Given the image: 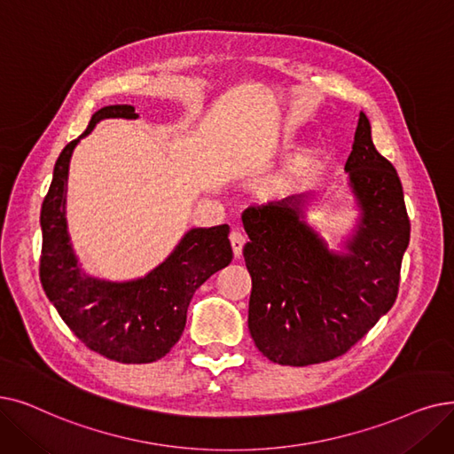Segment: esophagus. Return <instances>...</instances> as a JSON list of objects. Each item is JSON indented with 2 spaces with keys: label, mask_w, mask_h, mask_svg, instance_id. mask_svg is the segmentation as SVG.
Segmentation results:
<instances>
[{
  "label": "esophagus",
  "mask_w": 454,
  "mask_h": 454,
  "mask_svg": "<svg viewBox=\"0 0 454 454\" xmlns=\"http://www.w3.org/2000/svg\"><path fill=\"white\" fill-rule=\"evenodd\" d=\"M230 243H231L235 258H239V255L243 254V247H245V243H247V235H245L243 231H239V230H233V231L230 233Z\"/></svg>",
  "instance_id": "1"
}]
</instances>
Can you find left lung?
Masks as SVG:
<instances>
[{"label": "left lung", "mask_w": 454, "mask_h": 454, "mask_svg": "<svg viewBox=\"0 0 454 454\" xmlns=\"http://www.w3.org/2000/svg\"><path fill=\"white\" fill-rule=\"evenodd\" d=\"M345 170L364 209L347 255L328 252L301 221V199L243 213L248 330L274 364L302 367L343 356L397 299L410 219L397 170L374 148L364 113Z\"/></svg>", "instance_id": "left-lung-1"}]
</instances>
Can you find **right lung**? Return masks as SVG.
Listing matches in <instances>:
<instances>
[{
  "label": "right lung",
  "mask_w": 454,
  "mask_h": 454,
  "mask_svg": "<svg viewBox=\"0 0 454 454\" xmlns=\"http://www.w3.org/2000/svg\"><path fill=\"white\" fill-rule=\"evenodd\" d=\"M104 118L137 114L131 106L104 107L92 114L82 137ZM80 139L59 155L43 202L41 284L61 319L90 350L121 364L161 360L182 336L194 291L231 262L230 228L191 230L168 260L141 280L111 284L89 278L77 265L65 219L68 163Z\"/></svg>",
  "instance_id": "right-lung-1"
}]
</instances>
